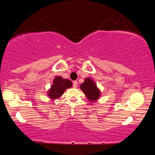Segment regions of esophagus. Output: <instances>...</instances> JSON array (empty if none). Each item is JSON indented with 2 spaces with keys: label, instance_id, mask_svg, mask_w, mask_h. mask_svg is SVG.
<instances>
[{
  "label": "esophagus",
  "instance_id": "esophagus-1",
  "mask_svg": "<svg viewBox=\"0 0 155 155\" xmlns=\"http://www.w3.org/2000/svg\"><path fill=\"white\" fill-rule=\"evenodd\" d=\"M78 81H73V86L74 88H76L78 87Z\"/></svg>",
  "mask_w": 155,
  "mask_h": 155
}]
</instances>
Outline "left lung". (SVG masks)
<instances>
[{
    "instance_id": "left-lung-1",
    "label": "left lung",
    "mask_w": 155,
    "mask_h": 155,
    "mask_svg": "<svg viewBox=\"0 0 155 155\" xmlns=\"http://www.w3.org/2000/svg\"><path fill=\"white\" fill-rule=\"evenodd\" d=\"M80 87L90 102H95L101 96V91L97 87L96 83L90 78H85Z\"/></svg>"
}]
</instances>
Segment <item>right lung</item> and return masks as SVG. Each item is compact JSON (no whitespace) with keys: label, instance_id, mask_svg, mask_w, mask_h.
<instances>
[{"label":"right lung","instance_id":"add662e5","mask_svg":"<svg viewBox=\"0 0 155 155\" xmlns=\"http://www.w3.org/2000/svg\"><path fill=\"white\" fill-rule=\"evenodd\" d=\"M73 86V83L68 79H64L61 76H57L53 81V84L47 92L48 97L54 100L58 99L65 92L66 89L71 88Z\"/></svg>","mask_w":155,"mask_h":155}]
</instances>
